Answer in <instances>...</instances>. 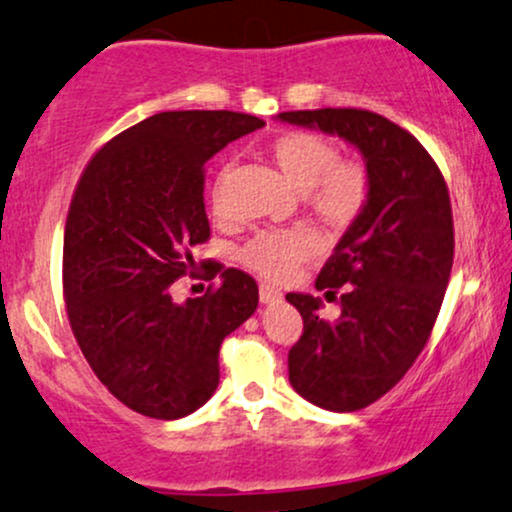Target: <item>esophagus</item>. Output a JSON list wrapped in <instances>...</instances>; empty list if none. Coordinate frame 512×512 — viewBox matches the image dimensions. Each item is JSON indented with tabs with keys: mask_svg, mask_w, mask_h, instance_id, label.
<instances>
[{
	"mask_svg": "<svg viewBox=\"0 0 512 512\" xmlns=\"http://www.w3.org/2000/svg\"><path fill=\"white\" fill-rule=\"evenodd\" d=\"M258 294H261V302L263 304H275V302H280V299H282V292L278 290V287L266 285V282H263V285L258 287Z\"/></svg>",
	"mask_w": 512,
	"mask_h": 512,
	"instance_id": "34e87169",
	"label": "esophagus"
}]
</instances>
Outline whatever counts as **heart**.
Returning <instances> with one entry per match:
<instances>
[{
    "instance_id": "1",
    "label": "heart",
    "mask_w": 512,
    "mask_h": 512,
    "mask_svg": "<svg viewBox=\"0 0 512 512\" xmlns=\"http://www.w3.org/2000/svg\"><path fill=\"white\" fill-rule=\"evenodd\" d=\"M282 177L302 191L309 206L328 225L347 227L364 213L371 196V172L362 160H340L328 138L311 131H285L270 143ZM213 213L225 215V172L210 191ZM318 237L306 227L261 230L239 249V261L268 280H285L316 254Z\"/></svg>"
}]
</instances>
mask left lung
<instances>
[{
  "label": "left lung",
  "instance_id": "1",
  "mask_svg": "<svg viewBox=\"0 0 512 512\" xmlns=\"http://www.w3.org/2000/svg\"><path fill=\"white\" fill-rule=\"evenodd\" d=\"M278 119L345 138L371 172L364 213L316 278L340 316L326 321L321 299L287 294L304 318L287 357L292 388L323 410L357 412L407 374L441 311L455 251L448 186L422 143L376 112L326 107Z\"/></svg>",
  "mask_w": 512,
  "mask_h": 512
}]
</instances>
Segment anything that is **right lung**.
Instances as JSON below:
<instances>
[{"label": "right lung", "instance_id": "right-lung-1", "mask_svg": "<svg viewBox=\"0 0 512 512\" xmlns=\"http://www.w3.org/2000/svg\"><path fill=\"white\" fill-rule=\"evenodd\" d=\"M263 119L227 110L160 112L107 141L78 179L64 227V302L83 357L119 402L179 419L220 383V345L256 311L258 285L227 268L177 304L170 287L208 242L203 165Z\"/></svg>", "mask_w": 512, "mask_h": 512}]
</instances>
